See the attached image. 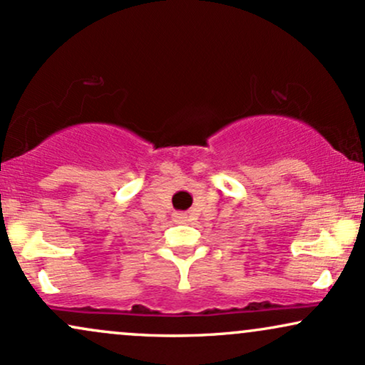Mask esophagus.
I'll use <instances>...</instances> for the list:
<instances>
[{
  "mask_svg": "<svg viewBox=\"0 0 365 365\" xmlns=\"http://www.w3.org/2000/svg\"><path fill=\"white\" fill-rule=\"evenodd\" d=\"M174 220L179 222V224H184V222H187V215H186V213H182V212H175L174 213Z\"/></svg>",
  "mask_w": 365,
  "mask_h": 365,
  "instance_id": "34e87169",
  "label": "esophagus"
}]
</instances>
